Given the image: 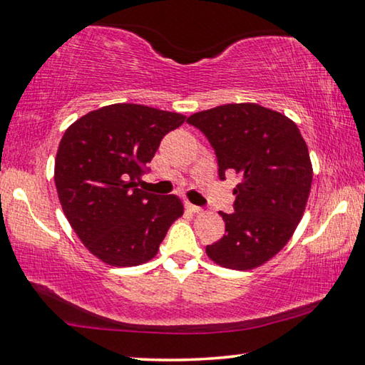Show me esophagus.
Segmentation results:
<instances>
[{"mask_svg": "<svg viewBox=\"0 0 365 365\" xmlns=\"http://www.w3.org/2000/svg\"><path fill=\"white\" fill-rule=\"evenodd\" d=\"M187 209H189L190 212H194V214H200V212L204 210V209H202V207L194 205V204H189V202H187Z\"/></svg>", "mask_w": 365, "mask_h": 365, "instance_id": "obj_1", "label": "esophagus"}]
</instances>
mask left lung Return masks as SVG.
<instances>
[{
    "instance_id": "obj_1",
    "label": "left lung",
    "mask_w": 365,
    "mask_h": 365,
    "mask_svg": "<svg viewBox=\"0 0 365 365\" xmlns=\"http://www.w3.org/2000/svg\"><path fill=\"white\" fill-rule=\"evenodd\" d=\"M215 151L218 178L241 181L225 235L207 256L228 269H253L284 248L304 215L313 170L304 137L280 112L255 103L225 104L187 117Z\"/></svg>"
}]
</instances>
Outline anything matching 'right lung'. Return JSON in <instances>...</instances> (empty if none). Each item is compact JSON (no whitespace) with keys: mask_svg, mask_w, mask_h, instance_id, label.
<instances>
[{"mask_svg":"<svg viewBox=\"0 0 365 365\" xmlns=\"http://www.w3.org/2000/svg\"><path fill=\"white\" fill-rule=\"evenodd\" d=\"M186 117L140 104L88 112L61 137L55 186L83 245L110 266L150 261L171 223L182 215L176 195L137 187L160 142Z\"/></svg>","mask_w":365,"mask_h":365,"instance_id":"add662e5","label":"right lung"}]
</instances>
